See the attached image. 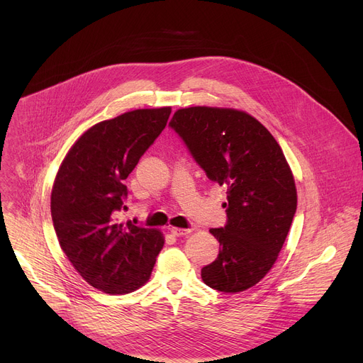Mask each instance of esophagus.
<instances>
[{
  "mask_svg": "<svg viewBox=\"0 0 363 363\" xmlns=\"http://www.w3.org/2000/svg\"><path fill=\"white\" fill-rule=\"evenodd\" d=\"M189 233H191L189 228H188V230H185V228H177V227L171 228V234H172L174 237H182V235H186V234H189Z\"/></svg>",
  "mask_w": 363,
  "mask_h": 363,
  "instance_id": "esophagus-1",
  "label": "esophagus"
}]
</instances>
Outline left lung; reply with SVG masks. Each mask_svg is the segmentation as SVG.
<instances>
[{
    "label": "left lung",
    "mask_w": 363,
    "mask_h": 363,
    "mask_svg": "<svg viewBox=\"0 0 363 363\" xmlns=\"http://www.w3.org/2000/svg\"><path fill=\"white\" fill-rule=\"evenodd\" d=\"M169 126L206 177L227 188V223L210 230L220 254L201 270L202 281L223 293L244 291L270 272L296 214L284 153L260 122L235 109H179Z\"/></svg>",
    "instance_id": "obj_1"
}]
</instances>
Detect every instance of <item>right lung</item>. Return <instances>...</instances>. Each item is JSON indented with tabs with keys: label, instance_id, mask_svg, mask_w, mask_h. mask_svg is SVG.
<instances>
[{
	"label": "right lung",
	"instance_id": "1",
	"mask_svg": "<svg viewBox=\"0 0 363 363\" xmlns=\"http://www.w3.org/2000/svg\"><path fill=\"white\" fill-rule=\"evenodd\" d=\"M171 108L138 109L103 121L72 146L51 191V218L77 273L109 294L143 286L164 247L162 234L119 223L126 210L123 181L165 129Z\"/></svg>",
	"mask_w": 363,
	"mask_h": 363
}]
</instances>
